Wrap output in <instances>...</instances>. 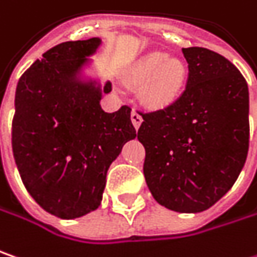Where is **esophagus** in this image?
<instances>
[{"mask_svg":"<svg viewBox=\"0 0 257 257\" xmlns=\"http://www.w3.org/2000/svg\"><path fill=\"white\" fill-rule=\"evenodd\" d=\"M142 121H143L142 115H140L136 109H133V111H132V122H133V125H135L136 130H139V127H140Z\"/></svg>","mask_w":257,"mask_h":257,"instance_id":"1","label":"esophagus"}]
</instances>
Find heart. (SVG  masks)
<instances>
[{"label": "heart", "mask_w": 257, "mask_h": 257, "mask_svg": "<svg viewBox=\"0 0 257 257\" xmlns=\"http://www.w3.org/2000/svg\"><path fill=\"white\" fill-rule=\"evenodd\" d=\"M186 65L178 58H168L163 52H150L140 58L128 73L135 86H143L142 98L153 109H163L175 104L185 88Z\"/></svg>", "instance_id": "heart-1"}]
</instances>
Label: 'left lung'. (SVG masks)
I'll use <instances>...</instances> for the list:
<instances>
[{
	"label": "left lung",
	"mask_w": 257,
	"mask_h": 257,
	"mask_svg": "<svg viewBox=\"0 0 257 257\" xmlns=\"http://www.w3.org/2000/svg\"><path fill=\"white\" fill-rule=\"evenodd\" d=\"M188 81L168 108L142 114L143 172L161 205L201 212L230 191L249 150V88L224 56L186 47Z\"/></svg>",
	"instance_id": "obj_1"
}]
</instances>
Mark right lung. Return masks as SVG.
Instances as JSON below:
<instances>
[{"label":"right lung","mask_w":257,"mask_h":257,"mask_svg":"<svg viewBox=\"0 0 257 257\" xmlns=\"http://www.w3.org/2000/svg\"><path fill=\"white\" fill-rule=\"evenodd\" d=\"M99 37L65 42L43 53L20 78L13 120V153L34 201L72 220L101 205L109 165L136 137L132 108H101L111 91L85 78Z\"/></svg>","instance_id":"obj_1"}]
</instances>
